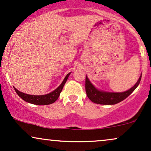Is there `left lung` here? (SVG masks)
Segmentation results:
<instances>
[{
	"instance_id": "1",
	"label": "left lung",
	"mask_w": 151,
	"mask_h": 151,
	"mask_svg": "<svg viewBox=\"0 0 151 151\" xmlns=\"http://www.w3.org/2000/svg\"><path fill=\"white\" fill-rule=\"evenodd\" d=\"M142 75V74H141ZM141 79L140 76L139 81L136 82L134 87L123 93H108V92L101 91L97 90L95 86L90 83L88 77L86 78V91L87 96L94 103L99 104H115L125 100L129 95H130L134 90L139 85Z\"/></svg>"
}]
</instances>
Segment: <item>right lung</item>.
<instances>
[{"instance_id":"obj_1","label":"right lung","mask_w":151,"mask_h":151,"mask_svg":"<svg viewBox=\"0 0 151 151\" xmlns=\"http://www.w3.org/2000/svg\"><path fill=\"white\" fill-rule=\"evenodd\" d=\"M70 74V73H69L65 77L64 80L63 81V82L61 83V84L56 88V90H54L51 93L47 94V95H28V94L23 93L22 92L19 91L16 89L15 88H14L16 93L19 95L23 100H24L25 102H29V103L37 104V105H47V104H50L54 103V102H56V100L59 97L60 93L62 91L63 86H64L65 82H66L67 79H68L69 75Z\"/></svg>"}]
</instances>
